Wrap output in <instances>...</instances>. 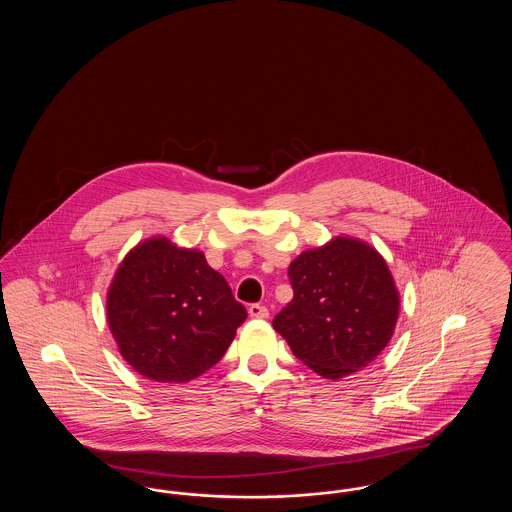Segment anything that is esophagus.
<instances>
[{"label": "esophagus", "mask_w": 512, "mask_h": 512, "mask_svg": "<svg viewBox=\"0 0 512 512\" xmlns=\"http://www.w3.org/2000/svg\"><path fill=\"white\" fill-rule=\"evenodd\" d=\"M249 315L253 318H268V309L265 305H251L249 307Z\"/></svg>", "instance_id": "34e87169"}]
</instances>
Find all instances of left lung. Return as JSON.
Here are the masks:
<instances>
[{"instance_id":"8db88e82","label":"left lung","mask_w":512,"mask_h":512,"mask_svg":"<svg viewBox=\"0 0 512 512\" xmlns=\"http://www.w3.org/2000/svg\"><path fill=\"white\" fill-rule=\"evenodd\" d=\"M293 299L274 330L322 378L340 380L376 361L399 318V290L386 259L359 238L336 236L288 268Z\"/></svg>"}]
</instances>
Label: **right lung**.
<instances>
[{"label":"right lung","mask_w":512,"mask_h":512,"mask_svg":"<svg viewBox=\"0 0 512 512\" xmlns=\"http://www.w3.org/2000/svg\"><path fill=\"white\" fill-rule=\"evenodd\" d=\"M105 311L122 359L161 384H186L217 365L247 318L203 251L165 236L124 255Z\"/></svg>","instance_id":"right-lung-1"}]
</instances>
